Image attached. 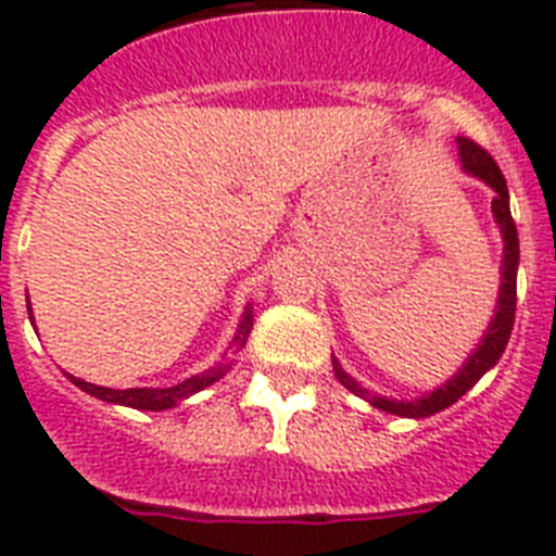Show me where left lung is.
I'll list each match as a JSON object with an SVG mask.
<instances>
[{"mask_svg": "<svg viewBox=\"0 0 556 556\" xmlns=\"http://www.w3.org/2000/svg\"><path fill=\"white\" fill-rule=\"evenodd\" d=\"M458 152H462V167H465L470 176L482 178L484 185L493 187V192H496V195H493V218H496V225H500L502 230V239H505L500 303H496V314H493L491 326L484 331L479 349L467 357L465 366H462L447 383H441L435 392H430V395L424 397H415V401H392V397L371 395L369 389H364L352 375L343 371V366H340L338 361H331V364H334V375H338V380L349 389V392H355V395H361L364 401H369L371 406L383 409V413L404 415V418H427V415L441 413V409H447L450 404H456L467 389H473L476 380L482 378L484 371L496 366V361H500L505 346H508L510 329H514V314H517L519 239L514 216H510L508 185H505V176H502V169L496 167V161L491 159V152H484L479 143H473L470 138H458Z\"/></svg>", "mask_w": 556, "mask_h": 556, "instance_id": "1", "label": "left lung"}]
</instances>
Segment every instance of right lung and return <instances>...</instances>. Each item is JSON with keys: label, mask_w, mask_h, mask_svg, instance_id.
<instances>
[{"label": "right lung", "mask_w": 556, "mask_h": 556, "mask_svg": "<svg viewBox=\"0 0 556 556\" xmlns=\"http://www.w3.org/2000/svg\"><path fill=\"white\" fill-rule=\"evenodd\" d=\"M28 317H30V305H28ZM251 329H253V312H251V305H248L242 314V323H239V331L233 334V343H230L236 352L244 349ZM227 369H230V364H216L213 369L201 371V375H192V378H187L185 383H176V387H169V389H109V387H98V383H86V380L74 378V375H68V378H72L74 387H80L83 392H89V395L100 397V401L132 406V409H155V413H159V409H169V406L181 404L185 397L195 395V392H201V389L210 387V383H216Z\"/></svg>", "instance_id": "add662e5"}]
</instances>
